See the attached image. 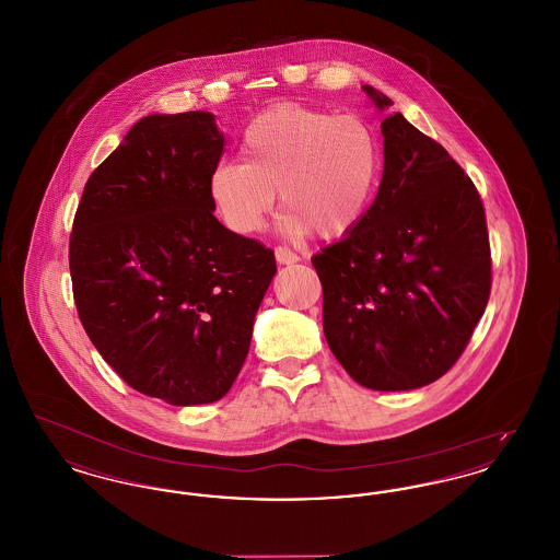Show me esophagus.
I'll use <instances>...</instances> for the list:
<instances>
[{"label":"esophagus","mask_w":560,"mask_h":560,"mask_svg":"<svg viewBox=\"0 0 560 560\" xmlns=\"http://www.w3.org/2000/svg\"><path fill=\"white\" fill-rule=\"evenodd\" d=\"M275 258L279 265H293L300 260L298 254H293L292 249H288V247H275Z\"/></svg>","instance_id":"esophagus-1"}]
</instances>
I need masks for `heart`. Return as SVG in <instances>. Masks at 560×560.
<instances>
[{
	"instance_id": "b5f03b06",
	"label": "heart",
	"mask_w": 560,
	"mask_h": 560,
	"mask_svg": "<svg viewBox=\"0 0 560 560\" xmlns=\"http://www.w3.org/2000/svg\"><path fill=\"white\" fill-rule=\"evenodd\" d=\"M243 163H220L210 197L237 235L262 229L279 190L288 235L350 233L368 212L380 176V144L357 115L283 103L260 113L241 140Z\"/></svg>"
}]
</instances>
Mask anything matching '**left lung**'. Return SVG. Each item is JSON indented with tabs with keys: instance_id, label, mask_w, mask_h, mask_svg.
I'll use <instances>...</instances> for the list:
<instances>
[{
	"instance_id": "left-lung-1",
	"label": "left lung",
	"mask_w": 560,
	"mask_h": 560,
	"mask_svg": "<svg viewBox=\"0 0 560 560\" xmlns=\"http://www.w3.org/2000/svg\"><path fill=\"white\" fill-rule=\"evenodd\" d=\"M380 110L393 101L363 85ZM384 172L372 208L313 256L325 340L372 390H413L452 370L491 290L479 192L452 155L400 113L382 121Z\"/></svg>"
}]
</instances>
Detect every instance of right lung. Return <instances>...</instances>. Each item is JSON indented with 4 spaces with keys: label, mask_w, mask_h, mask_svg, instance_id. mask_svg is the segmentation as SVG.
Listing matches in <instances>:
<instances>
[{
    "label": "right lung",
    "mask_w": 560,
    "mask_h": 560,
    "mask_svg": "<svg viewBox=\"0 0 560 560\" xmlns=\"http://www.w3.org/2000/svg\"><path fill=\"white\" fill-rule=\"evenodd\" d=\"M212 113L149 115L85 183L69 267L81 325L133 390L222 399L247 357L275 254L213 215Z\"/></svg>",
    "instance_id": "add662e5"
}]
</instances>
